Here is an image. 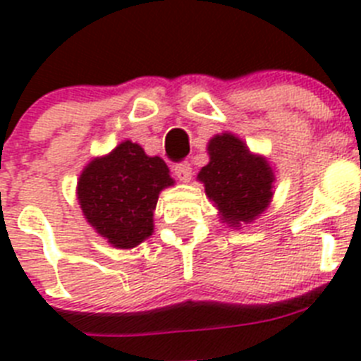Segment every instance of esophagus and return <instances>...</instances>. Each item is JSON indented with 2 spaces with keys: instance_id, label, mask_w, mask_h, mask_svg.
Masks as SVG:
<instances>
[{
  "instance_id": "1",
  "label": "esophagus",
  "mask_w": 361,
  "mask_h": 361,
  "mask_svg": "<svg viewBox=\"0 0 361 361\" xmlns=\"http://www.w3.org/2000/svg\"><path fill=\"white\" fill-rule=\"evenodd\" d=\"M173 173L177 175L178 180H183V183H190L191 175H193V170H191L190 162H178V164L173 166Z\"/></svg>"
}]
</instances>
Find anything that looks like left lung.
Here are the masks:
<instances>
[{
    "instance_id": "1",
    "label": "left lung",
    "mask_w": 361,
    "mask_h": 361,
    "mask_svg": "<svg viewBox=\"0 0 361 361\" xmlns=\"http://www.w3.org/2000/svg\"><path fill=\"white\" fill-rule=\"evenodd\" d=\"M209 162L199 173L206 193L219 206L222 220L238 226L251 222L267 208L275 175L266 159L255 157L231 133L213 137Z\"/></svg>"
}]
</instances>
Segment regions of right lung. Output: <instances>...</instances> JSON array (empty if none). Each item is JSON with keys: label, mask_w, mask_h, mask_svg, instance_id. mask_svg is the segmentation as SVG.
I'll return each instance as SVG.
<instances>
[{"label": "right lung", "mask_w": 361, "mask_h": 361, "mask_svg": "<svg viewBox=\"0 0 361 361\" xmlns=\"http://www.w3.org/2000/svg\"><path fill=\"white\" fill-rule=\"evenodd\" d=\"M171 184L161 157H148L141 146L124 141L110 155L86 166L78 199L99 235L116 247L130 250L152 235L159 193Z\"/></svg>", "instance_id": "obj_1"}]
</instances>
